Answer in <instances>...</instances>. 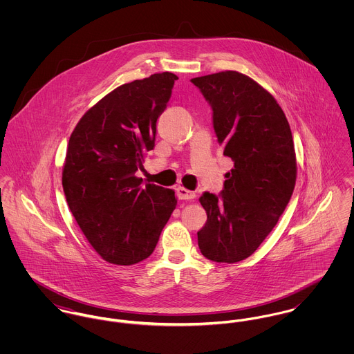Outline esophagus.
<instances>
[{
  "mask_svg": "<svg viewBox=\"0 0 354 354\" xmlns=\"http://www.w3.org/2000/svg\"><path fill=\"white\" fill-rule=\"evenodd\" d=\"M177 195H178V199H181V201H191V199L196 198V194L194 191H189L184 187L177 188Z\"/></svg>",
  "mask_w": 354,
  "mask_h": 354,
  "instance_id": "obj_1",
  "label": "esophagus"
}]
</instances>
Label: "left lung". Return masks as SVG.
Masks as SVG:
<instances>
[{
  "label": "left lung",
  "instance_id": "1",
  "mask_svg": "<svg viewBox=\"0 0 354 354\" xmlns=\"http://www.w3.org/2000/svg\"><path fill=\"white\" fill-rule=\"evenodd\" d=\"M191 82L211 104L218 142L234 162L221 196L205 192L199 199L207 212L199 250L212 261L237 263L266 240L293 195L292 131L277 100L244 73L223 71Z\"/></svg>",
  "mask_w": 354,
  "mask_h": 354
}]
</instances>
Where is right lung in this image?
I'll list each match as a JSON object with an SVG mask.
<instances>
[{
    "label": "right lung",
    "instance_id": "add662e5",
    "mask_svg": "<svg viewBox=\"0 0 354 354\" xmlns=\"http://www.w3.org/2000/svg\"><path fill=\"white\" fill-rule=\"evenodd\" d=\"M171 72L122 84L90 107L75 127L62 167L68 205L103 260L131 266L147 259L177 205L173 189L142 187L136 177L155 146Z\"/></svg>",
    "mask_w": 354,
    "mask_h": 354
}]
</instances>
